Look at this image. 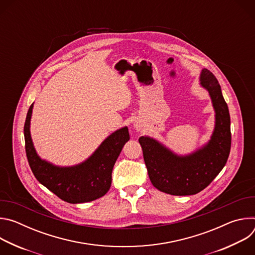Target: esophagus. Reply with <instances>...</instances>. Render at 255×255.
Wrapping results in <instances>:
<instances>
[{"label": "esophagus", "mask_w": 255, "mask_h": 255, "mask_svg": "<svg viewBox=\"0 0 255 255\" xmlns=\"http://www.w3.org/2000/svg\"><path fill=\"white\" fill-rule=\"evenodd\" d=\"M135 128H136V130H140V127H139V126H137V125L135 126Z\"/></svg>", "instance_id": "34e87169"}]
</instances>
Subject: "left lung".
<instances>
[{
	"instance_id": "8db88e82",
	"label": "left lung",
	"mask_w": 255,
	"mask_h": 255,
	"mask_svg": "<svg viewBox=\"0 0 255 255\" xmlns=\"http://www.w3.org/2000/svg\"><path fill=\"white\" fill-rule=\"evenodd\" d=\"M215 112V125L208 142L188 154H177L150 136H141L139 143L152 185L173 196L195 195L207 188L225 166L231 147L230 115L221 87L207 68L200 74Z\"/></svg>"
}]
</instances>
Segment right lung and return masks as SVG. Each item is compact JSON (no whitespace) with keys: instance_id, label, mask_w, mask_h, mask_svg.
Here are the masks:
<instances>
[{"instance_id":"1","label":"right lung","mask_w":255,"mask_h":255,"mask_svg":"<svg viewBox=\"0 0 255 255\" xmlns=\"http://www.w3.org/2000/svg\"><path fill=\"white\" fill-rule=\"evenodd\" d=\"M34 103L25 125V148L29 165L41 185L70 204L88 203L107 194L112 183V170L125 143L130 139L127 126L109 135L83 162L60 166L42 159L36 151L30 132Z\"/></svg>"}]
</instances>
